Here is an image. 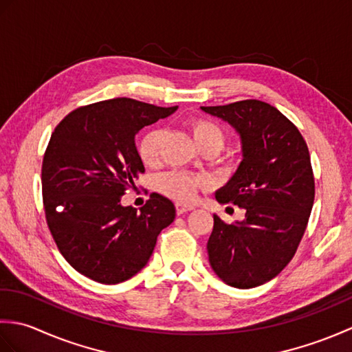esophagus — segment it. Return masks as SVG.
I'll use <instances>...</instances> for the list:
<instances>
[{
  "mask_svg": "<svg viewBox=\"0 0 352 352\" xmlns=\"http://www.w3.org/2000/svg\"><path fill=\"white\" fill-rule=\"evenodd\" d=\"M193 206H189V204H183V203H177L175 204V210H177V214H184L186 212H190L193 210Z\"/></svg>",
  "mask_w": 352,
  "mask_h": 352,
  "instance_id": "34e87169",
  "label": "esophagus"
}]
</instances>
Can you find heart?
Returning <instances> with one entry per match:
<instances>
[{
    "instance_id": "heart-1",
    "label": "heart",
    "mask_w": 352,
    "mask_h": 352,
    "mask_svg": "<svg viewBox=\"0 0 352 352\" xmlns=\"http://www.w3.org/2000/svg\"><path fill=\"white\" fill-rule=\"evenodd\" d=\"M188 130L193 144L197 145L198 149L213 148L216 151H219L223 144V134L221 129L212 121H207V119H190L188 122ZM162 139L163 134L160 130H149L140 138L138 145L139 157L148 166H153L159 160ZM201 183H203V180L199 177L184 174V172H169V174L160 178L159 188L169 198L188 203L195 197V192Z\"/></svg>"
}]
</instances>
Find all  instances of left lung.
I'll return each instance as SVG.
<instances>
[{"mask_svg": "<svg viewBox=\"0 0 352 352\" xmlns=\"http://www.w3.org/2000/svg\"><path fill=\"white\" fill-rule=\"evenodd\" d=\"M201 110L233 126L242 153L214 198L245 208V219L227 223L213 214L208 261L228 286L256 287L286 267L307 227L315 201L309 148L296 126L267 102L245 100Z\"/></svg>", "mask_w": 352, "mask_h": 352, "instance_id": "left-lung-1", "label": "left lung"}]
</instances>
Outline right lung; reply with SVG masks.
<instances>
[{"mask_svg": "<svg viewBox=\"0 0 352 352\" xmlns=\"http://www.w3.org/2000/svg\"><path fill=\"white\" fill-rule=\"evenodd\" d=\"M177 109L113 98L74 110L51 134L42 163L45 214L58 251L87 278H131L175 219L174 203L160 193L140 212L121 198L145 172L136 134Z\"/></svg>", "mask_w": 352, "mask_h": 352, "instance_id": "add662e5", "label": "right lung"}]
</instances>
